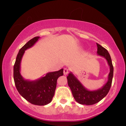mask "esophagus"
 Masks as SVG:
<instances>
[{
  "instance_id": "34e87169",
  "label": "esophagus",
  "mask_w": 126,
  "mask_h": 126,
  "mask_svg": "<svg viewBox=\"0 0 126 126\" xmlns=\"http://www.w3.org/2000/svg\"><path fill=\"white\" fill-rule=\"evenodd\" d=\"M68 73H69V70H68V69L67 68H64V69H63V73H64V75H67L68 74Z\"/></svg>"
}]
</instances>
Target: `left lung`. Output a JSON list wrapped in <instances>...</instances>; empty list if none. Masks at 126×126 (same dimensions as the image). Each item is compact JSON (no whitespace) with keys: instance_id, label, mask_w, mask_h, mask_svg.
Instances as JSON below:
<instances>
[{"instance_id":"left-lung-1","label":"left lung","mask_w":126,"mask_h":126,"mask_svg":"<svg viewBox=\"0 0 126 126\" xmlns=\"http://www.w3.org/2000/svg\"><path fill=\"white\" fill-rule=\"evenodd\" d=\"M96 45L98 55L104 57L110 66V73L107 83L97 90L89 91L82 84L72 72L69 73L67 76L68 85L71 89L72 95L76 102L80 104L90 105L97 103L107 95L112 83L114 68L110 55L107 50L101 45L98 43H96Z\"/></svg>"}]
</instances>
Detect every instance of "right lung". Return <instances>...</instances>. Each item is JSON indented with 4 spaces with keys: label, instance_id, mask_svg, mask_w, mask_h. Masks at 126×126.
<instances>
[{
    "label": "right lung",
    "instance_id": "1",
    "mask_svg": "<svg viewBox=\"0 0 126 126\" xmlns=\"http://www.w3.org/2000/svg\"><path fill=\"white\" fill-rule=\"evenodd\" d=\"M40 38H32L20 49L14 66V79L18 92L29 102L37 105H45L50 103L54 96L57 80L63 76V69L48 72L46 76L35 80H25L20 73L21 63L25 51L32 47Z\"/></svg>",
    "mask_w": 126,
    "mask_h": 126
}]
</instances>
